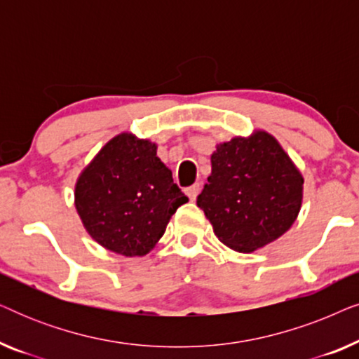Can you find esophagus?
Returning <instances> with one entry per match:
<instances>
[{
  "label": "esophagus",
  "mask_w": 359,
  "mask_h": 359,
  "mask_svg": "<svg viewBox=\"0 0 359 359\" xmlns=\"http://www.w3.org/2000/svg\"><path fill=\"white\" fill-rule=\"evenodd\" d=\"M199 191H201V186L199 184H193V186H189V188H186V194H188V198L191 201H194L196 198H198Z\"/></svg>",
  "instance_id": "obj_1"
}]
</instances>
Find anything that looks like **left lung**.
Listing matches in <instances>:
<instances>
[{"label":"left lung","mask_w":359,"mask_h":359,"mask_svg":"<svg viewBox=\"0 0 359 359\" xmlns=\"http://www.w3.org/2000/svg\"><path fill=\"white\" fill-rule=\"evenodd\" d=\"M198 208L220 242L238 253L287 232L302 208L304 176L269 132L255 129L215 145Z\"/></svg>","instance_id":"left-lung-1"}]
</instances>
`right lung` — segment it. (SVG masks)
<instances>
[{
  "mask_svg": "<svg viewBox=\"0 0 359 359\" xmlns=\"http://www.w3.org/2000/svg\"><path fill=\"white\" fill-rule=\"evenodd\" d=\"M156 149L155 142L121 132L76 178L75 208L83 227L102 248L122 257L150 253L171 215L188 203Z\"/></svg>",
  "mask_w": 359,
  "mask_h": 359,
  "instance_id": "add662e5",
  "label": "right lung"
}]
</instances>
